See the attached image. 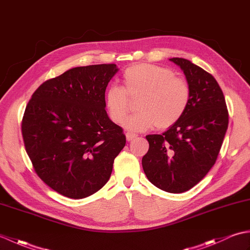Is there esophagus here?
Masks as SVG:
<instances>
[{
  "label": "esophagus",
  "instance_id": "obj_1",
  "mask_svg": "<svg viewBox=\"0 0 250 250\" xmlns=\"http://www.w3.org/2000/svg\"><path fill=\"white\" fill-rule=\"evenodd\" d=\"M125 137H126V141L131 142V141H133L134 139H136L137 134H135V133H130V132H128V133L125 134Z\"/></svg>",
  "mask_w": 250,
  "mask_h": 250
}]
</instances>
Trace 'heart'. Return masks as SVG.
<instances>
[{
    "mask_svg": "<svg viewBox=\"0 0 250 250\" xmlns=\"http://www.w3.org/2000/svg\"><path fill=\"white\" fill-rule=\"evenodd\" d=\"M125 88L111 84L105 94V106L110 119L117 124L125 119L131 108V100L139 99V113L124 122L125 130L143 132L158 126L167 129L184 116L191 100L187 81L176 77L172 70L149 63L126 68Z\"/></svg>",
    "mask_w": 250,
    "mask_h": 250,
    "instance_id": "b5f03b06",
    "label": "heart"
}]
</instances>
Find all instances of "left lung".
<instances>
[{"label": "left lung", "instance_id": "1", "mask_svg": "<svg viewBox=\"0 0 250 250\" xmlns=\"http://www.w3.org/2000/svg\"><path fill=\"white\" fill-rule=\"evenodd\" d=\"M191 89L187 110L162 134L147 135L142 159L148 180L171 193L188 191L213 167L229 124L226 100L216 79L183 58H172Z\"/></svg>", "mask_w": 250, "mask_h": 250}]
</instances>
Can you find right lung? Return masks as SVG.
I'll return each instance as SVG.
<instances>
[{"label": "right lung", "mask_w": 250, "mask_h": 250, "mask_svg": "<svg viewBox=\"0 0 250 250\" xmlns=\"http://www.w3.org/2000/svg\"><path fill=\"white\" fill-rule=\"evenodd\" d=\"M116 64L77 66L42 83L21 125L36 174L67 198L83 199L108 182L125 135L105 110Z\"/></svg>", "instance_id": "1"}]
</instances>
